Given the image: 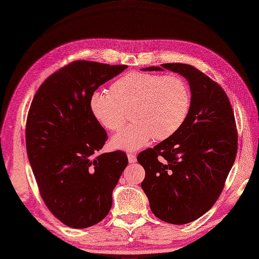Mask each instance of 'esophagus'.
Returning a JSON list of instances; mask_svg holds the SVG:
<instances>
[{"label":"esophagus","instance_id":"1","mask_svg":"<svg viewBox=\"0 0 259 259\" xmlns=\"http://www.w3.org/2000/svg\"><path fill=\"white\" fill-rule=\"evenodd\" d=\"M127 158H128V162L130 163H135L137 161L136 154H134V153H128L127 154Z\"/></svg>","mask_w":259,"mask_h":259}]
</instances>
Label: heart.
<instances>
[{"label": "heart", "instance_id": "1", "mask_svg": "<svg viewBox=\"0 0 259 259\" xmlns=\"http://www.w3.org/2000/svg\"><path fill=\"white\" fill-rule=\"evenodd\" d=\"M191 106V91L182 76L128 72L111 86V93H92L89 107L104 128L121 130L131 111L134 121L111 139L116 149L133 151L154 137L164 140L183 126Z\"/></svg>", "mask_w": 259, "mask_h": 259}]
</instances>
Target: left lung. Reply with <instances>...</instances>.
Instances as JSON below:
<instances>
[{
    "instance_id": "left-lung-1",
    "label": "left lung",
    "mask_w": 259,
    "mask_h": 259,
    "mask_svg": "<svg viewBox=\"0 0 259 259\" xmlns=\"http://www.w3.org/2000/svg\"><path fill=\"white\" fill-rule=\"evenodd\" d=\"M161 66L187 79L190 110L173 136L140 152L137 161L146 171L142 188L152 213L163 222L184 225L204 215L221 195L236 160L238 132L221 85L190 65Z\"/></svg>"
}]
</instances>
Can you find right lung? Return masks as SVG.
Wrapping results in <instances>:
<instances>
[{"instance_id":"right-lung-1","label":"right lung","mask_w":259,"mask_h":259,"mask_svg":"<svg viewBox=\"0 0 259 259\" xmlns=\"http://www.w3.org/2000/svg\"><path fill=\"white\" fill-rule=\"evenodd\" d=\"M126 65L75 60L38 88L26 123V146L41 198L68 227L83 229L108 215L127 166L121 150L98 154L108 139L89 107L93 92Z\"/></svg>"}]
</instances>
